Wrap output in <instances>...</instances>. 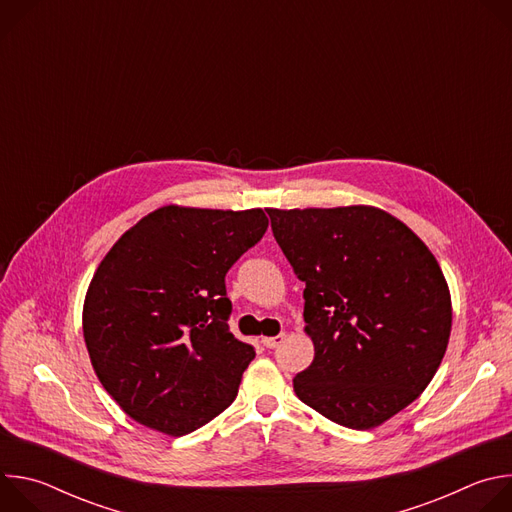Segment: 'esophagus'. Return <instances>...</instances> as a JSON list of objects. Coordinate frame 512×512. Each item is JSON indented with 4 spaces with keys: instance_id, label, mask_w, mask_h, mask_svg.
<instances>
[{
    "instance_id": "34e87169",
    "label": "esophagus",
    "mask_w": 512,
    "mask_h": 512,
    "mask_svg": "<svg viewBox=\"0 0 512 512\" xmlns=\"http://www.w3.org/2000/svg\"><path fill=\"white\" fill-rule=\"evenodd\" d=\"M283 338H285V334H277V336L263 338L261 342H263V346H265V348H277V346L283 342Z\"/></svg>"
}]
</instances>
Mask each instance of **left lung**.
Wrapping results in <instances>:
<instances>
[{"label": "left lung", "mask_w": 512, "mask_h": 512, "mask_svg": "<svg viewBox=\"0 0 512 512\" xmlns=\"http://www.w3.org/2000/svg\"><path fill=\"white\" fill-rule=\"evenodd\" d=\"M304 289L314 360L296 395L350 429H371L433 379L452 330L446 277L425 243L375 206L267 208Z\"/></svg>", "instance_id": "8db88e82"}]
</instances>
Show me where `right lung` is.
<instances>
[{
    "mask_svg": "<svg viewBox=\"0 0 512 512\" xmlns=\"http://www.w3.org/2000/svg\"><path fill=\"white\" fill-rule=\"evenodd\" d=\"M267 227L261 208L170 204L105 255L83 334L101 385L131 419L186 435L235 401L255 348L229 330L225 275Z\"/></svg>",
    "mask_w": 512,
    "mask_h": 512,
    "instance_id": "1",
    "label": "right lung"
}]
</instances>
